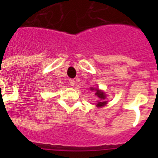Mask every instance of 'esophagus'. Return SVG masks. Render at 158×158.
Segmentation results:
<instances>
[{"instance_id":"34e87169","label":"esophagus","mask_w":158,"mask_h":158,"mask_svg":"<svg viewBox=\"0 0 158 158\" xmlns=\"http://www.w3.org/2000/svg\"><path fill=\"white\" fill-rule=\"evenodd\" d=\"M69 81V85H70L71 86H73L74 85H75V80H74L73 79H70Z\"/></svg>"}]
</instances>
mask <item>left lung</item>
I'll return each instance as SVG.
<instances>
[{"mask_svg":"<svg viewBox=\"0 0 158 158\" xmlns=\"http://www.w3.org/2000/svg\"><path fill=\"white\" fill-rule=\"evenodd\" d=\"M91 89H92V90H93V89H93V88H91ZM96 96H98L100 99L102 100L101 102H99L96 104V106H99V107H100V106H104V105H106V102H105V101H103V100L106 98V96H105V94H104V93H103V92H102L101 90H99V89H96Z\"/></svg>","mask_w":158,"mask_h":158,"instance_id":"1","label":"left lung"}]
</instances>
